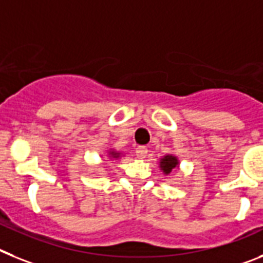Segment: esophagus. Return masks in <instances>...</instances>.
Returning a JSON list of instances; mask_svg holds the SVG:
<instances>
[{
    "instance_id": "34e87169",
    "label": "esophagus",
    "mask_w": 263,
    "mask_h": 263,
    "mask_svg": "<svg viewBox=\"0 0 263 263\" xmlns=\"http://www.w3.org/2000/svg\"><path fill=\"white\" fill-rule=\"evenodd\" d=\"M148 154V149L145 147H138L136 148V157L140 160L145 159V156H147Z\"/></svg>"
}]
</instances>
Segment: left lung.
I'll use <instances>...</instances> for the list:
<instances>
[{
    "label": "left lung",
    "instance_id": "1",
    "mask_svg": "<svg viewBox=\"0 0 263 263\" xmlns=\"http://www.w3.org/2000/svg\"><path fill=\"white\" fill-rule=\"evenodd\" d=\"M179 166H180L179 157L175 156V155H172V154L164 155V156L161 157L159 161L160 171H161V172H163L165 176L171 175V173H172V171L175 170V168H179Z\"/></svg>",
    "mask_w": 263,
    "mask_h": 263
}]
</instances>
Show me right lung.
<instances>
[{"label":"right lung","instance_id":"obj_1","mask_svg":"<svg viewBox=\"0 0 263 263\" xmlns=\"http://www.w3.org/2000/svg\"><path fill=\"white\" fill-rule=\"evenodd\" d=\"M123 156H124V155H123V152H120V151H116L115 148H108V149H107V157H108L109 160H118Z\"/></svg>","mask_w":263,"mask_h":263}]
</instances>
